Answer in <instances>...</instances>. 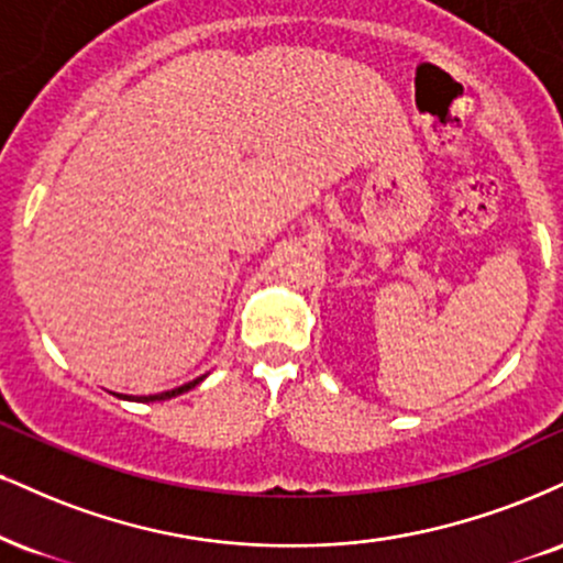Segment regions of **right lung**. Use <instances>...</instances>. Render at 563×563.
Masks as SVG:
<instances>
[{
	"label": "right lung",
	"instance_id": "right-lung-1",
	"mask_svg": "<svg viewBox=\"0 0 563 563\" xmlns=\"http://www.w3.org/2000/svg\"><path fill=\"white\" fill-rule=\"evenodd\" d=\"M201 380H205V377H196V380L186 383V385H180V388H175V390H167V393H157V396H139V401H165V398H173V396H178V393H186V390H191L194 385H199ZM123 398H128V396H123Z\"/></svg>",
	"mask_w": 563,
	"mask_h": 563
}]
</instances>
